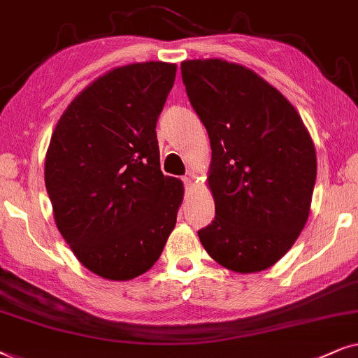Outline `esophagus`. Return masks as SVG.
<instances>
[{
	"instance_id": "esophagus-1",
	"label": "esophagus",
	"mask_w": 358,
	"mask_h": 358,
	"mask_svg": "<svg viewBox=\"0 0 358 358\" xmlns=\"http://www.w3.org/2000/svg\"><path fill=\"white\" fill-rule=\"evenodd\" d=\"M183 183H185V187H187V189L193 188V176L192 175L183 176Z\"/></svg>"
}]
</instances>
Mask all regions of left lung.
Here are the masks:
<instances>
[{
    "label": "left lung",
    "instance_id": "obj_1",
    "mask_svg": "<svg viewBox=\"0 0 358 358\" xmlns=\"http://www.w3.org/2000/svg\"><path fill=\"white\" fill-rule=\"evenodd\" d=\"M182 76L213 150L206 182L216 217L199 241L227 270L270 268L311 211L317 159L309 131L293 104L244 65L183 60Z\"/></svg>",
    "mask_w": 358,
    "mask_h": 358
}]
</instances>
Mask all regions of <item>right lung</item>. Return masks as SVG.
Instances as JSON below:
<instances>
[{
	"mask_svg": "<svg viewBox=\"0 0 358 358\" xmlns=\"http://www.w3.org/2000/svg\"><path fill=\"white\" fill-rule=\"evenodd\" d=\"M176 65L139 62L93 80L62 114L44 178L57 229L85 268L126 282L164 250L183 182L160 170L157 119Z\"/></svg>",
	"mask_w": 358,
	"mask_h": 358,
	"instance_id": "add662e5",
	"label": "right lung"
}]
</instances>
